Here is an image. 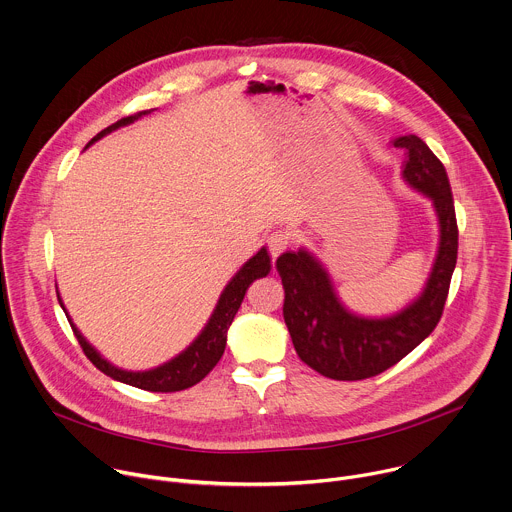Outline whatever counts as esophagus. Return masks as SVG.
I'll list each match as a JSON object with an SVG mask.
<instances>
[{"label":"esophagus","mask_w":512,"mask_h":512,"mask_svg":"<svg viewBox=\"0 0 512 512\" xmlns=\"http://www.w3.org/2000/svg\"><path fill=\"white\" fill-rule=\"evenodd\" d=\"M289 245H291V233H287V231H275V233H271L269 239H267L269 255H271L273 261H275L285 249H289Z\"/></svg>","instance_id":"obj_1"}]
</instances>
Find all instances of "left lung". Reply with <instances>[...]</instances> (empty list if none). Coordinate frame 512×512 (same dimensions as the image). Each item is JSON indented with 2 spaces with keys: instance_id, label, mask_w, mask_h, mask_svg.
<instances>
[{
  "instance_id": "8db88e82",
  "label": "left lung",
  "mask_w": 512,
  "mask_h": 512,
  "mask_svg": "<svg viewBox=\"0 0 512 512\" xmlns=\"http://www.w3.org/2000/svg\"><path fill=\"white\" fill-rule=\"evenodd\" d=\"M404 148V181L434 205L440 229L438 253L422 293L388 317H364L337 297L325 267L305 249L283 253L279 271L283 319L297 356L331 380H366L406 358L434 331L442 317L458 257V225L444 164L416 134L398 136Z\"/></svg>"
}]
</instances>
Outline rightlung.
<instances>
[{"label": "right lung", "instance_id": "right-lung-1", "mask_svg": "<svg viewBox=\"0 0 512 512\" xmlns=\"http://www.w3.org/2000/svg\"><path fill=\"white\" fill-rule=\"evenodd\" d=\"M144 114H150V110H144V112H138V114H132V116H126V118L114 122L112 126H108L100 134H96L92 138V142L100 140L102 136L110 134L112 130H116L120 126H126L130 122L138 120ZM269 271H271V259H269L267 249L261 247V251H257V255H253L235 273V277L227 283V287L223 289V293L217 301V307L213 309L207 325L197 335L195 342L185 352H181L177 358H173L170 362H166L154 370H146V372H128V370L112 366L86 342V337L78 331V327L72 323L68 313H66V317L74 329V335L78 339L80 348L84 350L86 358L100 372L110 376L112 380H118L122 384H128V386H134L140 390H148V392H181V390H187V388L199 384L219 364V360L225 352V346H227V331L235 319V313L241 307L245 291L249 289V285L255 279L265 277ZM58 301L64 307L60 297H58ZM64 311H66V307H64Z\"/></svg>", "mask_w": 512, "mask_h": 512}]
</instances>
